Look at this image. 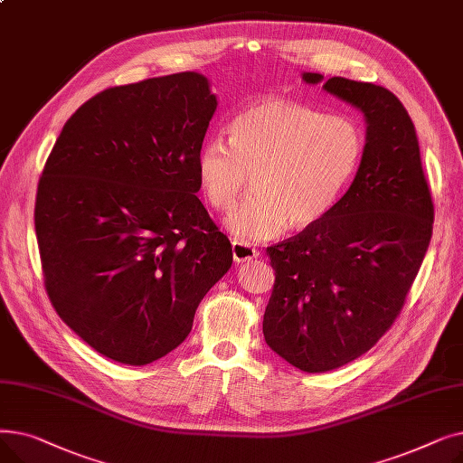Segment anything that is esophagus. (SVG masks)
Here are the masks:
<instances>
[{
    "mask_svg": "<svg viewBox=\"0 0 463 463\" xmlns=\"http://www.w3.org/2000/svg\"><path fill=\"white\" fill-rule=\"evenodd\" d=\"M259 251L248 244H241V241H232V259L234 262H248L251 259H257Z\"/></svg>",
    "mask_w": 463,
    "mask_h": 463,
    "instance_id": "34e87169",
    "label": "esophagus"
}]
</instances>
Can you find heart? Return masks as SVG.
<instances>
[{
	"mask_svg": "<svg viewBox=\"0 0 463 463\" xmlns=\"http://www.w3.org/2000/svg\"><path fill=\"white\" fill-rule=\"evenodd\" d=\"M366 152V137L345 114L269 97L238 112L229 140L208 135L194 157L204 201L231 210L253 176V194L229 217L241 244L270 240L288 225L321 223L344 197Z\"/></svg>",
	"mask_w": 463,
	"mask_h": 463,
	"instance_id": "heart-1",
	"label": "heart"
}]
</instances>
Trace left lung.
<instances>
[{"label": "left lung", "mask_w": 463, "mask_h": 463, "mask_svg": "<svg viewBox=\"0 0 463 463\" xmlns=\"http://www.w3.org/2000/svg\"><path fill=\"white\" fill-rule=\"evenodd\" d=\"M306 84L323 82L304 72ZM323 90L366 119L358 173L321 223L266 248L276 281L264 311L269 347L307 373L370 351L400 315L430 246L433 203L417 131L383 86L332 77Z\"/></svg>", "instance_id": "left-lung-1"}]
</instances>
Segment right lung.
<instances>
[{
	"label": "right lung",
	"instance_id": "right-lung-1",
	"mask_svg": "<svg viewBox=\"0 0 463 463\" xmlns=\"http://www.w3.org/2000/svg\"><path fill=\"white\" fill-rule=\"evenodd\" d=\"M217 109L201 72L109 88L72 114L37 187L48 298L103 356L146 366L176 349L232 264L199 201L194 157Z\"/></svg>",
	"mask_w": 463,
	"mask_h": 463
}]
</instances>
